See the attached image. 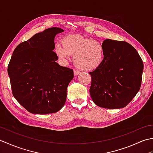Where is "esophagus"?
I'll return each instance as SVG.
<instances>
[{"label":"esophagus","mask_w":153,"mask_h":153,"mask_svg":"<svg viewBox=\"0 0 153 153\" xmlns=\"http://www.w3.org/2000/svg\"><path fill=\"white\" fill-rule=\"evenodd\" d=\"M74 76H78V75L80 73V71L79 70H74Z\"/></svg>","instance_id":"obj_1"}]
</instances>
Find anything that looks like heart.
<instances>
[{"label":"heart","instance_id":"b5f03b06","mask_svg":"<svg viewBox=\"0 0 153 153\" xmlns=\"http://www.w3.org/2000/svg\"><path fill=\"white\" fill-rule=\"evenodd\" d=\"M62 46L58 45L55 53L62 63L74 55V62L77 67L83 70H93L102 64L104 48L99 41L79 35H68L62 41Z\"/></svg>","mask_w":153,"mask_h":153}]
</instances>
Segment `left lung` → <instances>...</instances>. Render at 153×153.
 Masks as SVG:
<instances>
[{
	"instance_id": "obj_1",
	"label": "left lung",
	"mask_w": 153,
	"mask_h": 153,
	"mask_svg": "<svg viewBox=\"0 0 153 153\" xmlns=\"http://www.w3.org/2000/svg\"><path fill=\"white\" fill-rule=\"evenodd\" d=\"M102 64L90 71V95L102 108H124L141 87L143 63L137 51L125 41L105 40Z\"/></svg>"
}]
</instances>
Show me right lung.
Masks as SVG:
<instances>
[{
    "instance_id": "1",
    "label": "right lung",
    "mask_w": 153,
    "mask_h": 153,
    "mask_svg": "<svg viewBox=\"0 0 153 153\" xmlns=\"http://www.w3.org/2000/svg\"><path fill=\"white\" fill-rule=\"evenodd\" d=\"M63 31L51 27L36 33L16 47L10 60L8 74L13 95L32 114L55 113L66 102L74 71L60 66L53 51L55 36Z\"/></svg>"
}]
</instances>
